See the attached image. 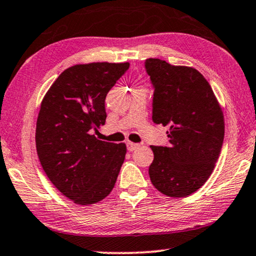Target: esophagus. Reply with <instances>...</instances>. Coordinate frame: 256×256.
I'll return each mask as SVG.
<instances>
[{
	"mask_svg": "<svg viewBox=\"0 0 256 256\" xmlns=\"http://www.w3.org/2000/svg\"><path fill=\"white\" fill-rule=\"evenodd\" d=\"M126 145H128V151H131V152L136 151V150L139 148V146H140L139 144H136V142H128Z\"/></svg>",
	"mask_w": 256,
	"mask_h": 256,
	"instance_id": "esophagus-1",
	"label": "esophagus"
}]
</instances>
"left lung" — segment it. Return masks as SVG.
Instances as JSON below:
<instances>
[{
    "instance_id": "left-lung-1",
    "label": "left lung",
    "mask_w": 256,
    "mask_h": 256,
    "mask_svg": "<svg viewBox=\"0 0 256 256\" xmlns=\"http://www.w3.org/2000/svg\"><path fill=\"white\" fill-rule=\"evenodd\" d=\"M145 69L154 88L152 120L170 130V146H151L150 179L165 196H187L216 168L224 136L222 110L208 82L193 68L148 58Z\"/></svg>"
}]
</instances>
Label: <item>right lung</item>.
<instances>
[{
    "label": "right lung",
    "mask_w": 256,
    "mask_h": 256,
    "mask_svg": "<svg viewBox=\"0 0 256 256\" xmlns=\"http://www.w3.org/2000/svg\"><path fill=\"white\" fill-rule=\"evenodd\" d=\"M130 63L77 64L64 70L44 96L36 122L40 165L63 196L92 205L114 187L126 145L92 134L105 124V98Z\"/></svg>",
    "instance_id": "add662e5"
}]
</instances>
